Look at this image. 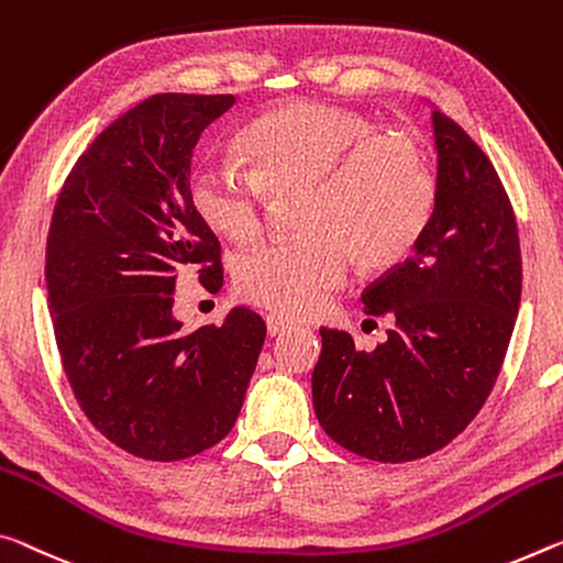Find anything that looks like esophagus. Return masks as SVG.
I'll return each mask as SVG.
<instances>
[{
    "label": "esophagus",
    "mask_w": 563,
    "mask_h": 563,
    "mask_svg": "<svg viewBox=\"0 0 563 563\" xmlns=\"http://www.w3.org/2000/svg\"><path fill=\"white\" fill-rule=\"evenodd\" d=\"M265 325H267V335H271V338L283 335V333H288V330H292V323H288V320H283L280 316H267L265 318Z\"/></svg>",
    "instance_id": "1"
}]
</instances>
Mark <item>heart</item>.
I'll list each match as a JSON object with an SVG mask.
<instances>
[{"label":"heart","mask_w":563,"mask_h":563,"mask_svg":"<svg viewBox=\"0 0 563 563\" xmlns=\"http://www.w3.org/2000/svg\"><path fill=\"white\" fill-rule=\"evenodd\" d=\"M247 173L200 165L190 175L198 218L230 243L261 235L273 202L300 195L296 238L235 261L238 296L285 318L316 313L343 280L345 255L365 273L404 263L435 205L428 157L404 132L380 135L368 114L296 102L257 118L240 140Z\"/></svg>","instance_id":"b5f03b06"}]
</instances>
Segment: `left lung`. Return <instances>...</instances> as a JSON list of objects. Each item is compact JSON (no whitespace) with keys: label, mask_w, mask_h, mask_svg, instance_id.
Segmentation results:
<instances>
[{"label":"left lung","mask_w":563,"mask_h":563,"mask_svg":"<svg viewBox=\"0 0 563 563\" xmlns=\"http://www.w3.org/2000/svg\"><path fill=\"white\" fill-rule=\"evenodd\" d=\"M435 205L404 265L361 300L394 330L358 351L343 330L320 328L313 408L343 449L380 463L431 456L474 421L501 371L521 302V247L494 165L433 107Z\"/></svg>","instance_id":"1"}]
</instances>
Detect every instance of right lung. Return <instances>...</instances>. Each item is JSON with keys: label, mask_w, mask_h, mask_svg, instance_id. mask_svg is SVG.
I'll list each match as a JSON object with an SVG mask.
<instances>
[{"label": "right lung", "mask_w": 563, "mask_h": 563, "mask_svg": "<svg viewBox=\"0 0 563 563\" xmlns=\"http://www.w3.org/2000/svg\"><path fill=\"white\" fill-rule=\"evenodd\" d=\"M233 95H153L77 159L47 238L44 278L62 368L104 439L147 461L190 459L225 439L265 343L233 308L185 333L177 273L202 265L220 290V243L190 200L192 150Z\"/></svg>", "instance_id": "right-lung-1"}]
</instances>
